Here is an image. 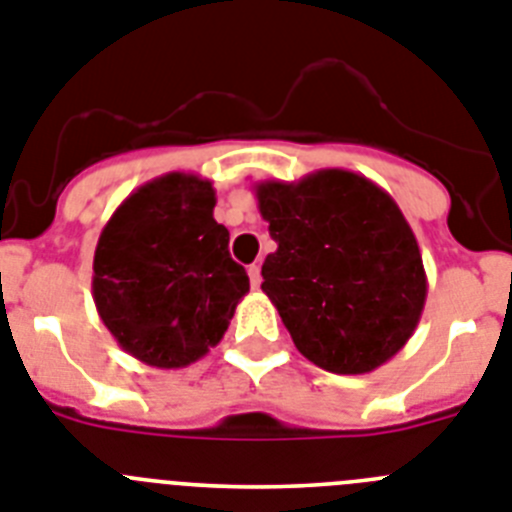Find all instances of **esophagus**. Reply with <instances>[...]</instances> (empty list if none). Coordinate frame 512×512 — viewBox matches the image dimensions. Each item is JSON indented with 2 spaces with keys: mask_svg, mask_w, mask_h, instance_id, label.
Here are the masks:
<instances>
[{
  "mask_svg": "<svg viewBox=\"0 0 512 512\" xmlns=\"http://www.w3.org/2000/svg\"><path fill=\"white\" fill-rule=\"evenodd\" d=\"M248 279H251V287H256V290H259V285H261V266L259 264L248 266Z\"/></svg>",
  "mask_w": 512,
  "mask_h": 512,
  "instance_id": "1",
  "label": "esophagus"
}]
</instances>
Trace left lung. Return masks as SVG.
Instances as JSON below:
<instances>
[{"label":"left lung","mask_w":512,"mask_h":512,"mask_svg":"<svg viewBox=\"0 0 512 512\" xmlns=\"http://www.w3.org/2000/svg\"><path fill=\"white\" fill-rule=\"evenodd\" d=\"M256 199L277 240L261 290L300 355L362 375L404 349L425 310L427 274L391 194L360 173L323 168L256 183Z\"/></svg>","instance_id":"8db88e82"}]
</instances>
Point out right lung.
Segmentation results:
<instances>
[{
    "label": "right lung",
    "instance_id": "1",
    "mask_svg": "<svg viewBox=\"0 0 512 512\" xmlns=\"http://www.w3.org/2000/svg\"><path fill=\"white\" fill-rule=\"evenodd\" d=\"M214 204L212 181L173 170L131 191L100 233L95 308L144 365L176 370L207 355L251 290Z\"/></svg>",
    "mask_w": 512,
    "mask_h": 512
}]
</instances>
